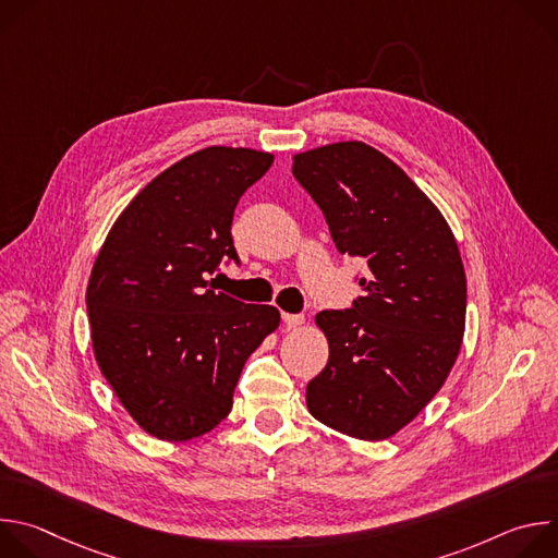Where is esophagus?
Returning a JSON list of instances; mask_svg holds the SVG:
<instances>
[{
    "mask_svg": "<svg viewBox=\"0 0 558 558\" xmlns=\"http://www.w3.org/2000/svg\"><path fill=\"white\" fill-rule=\"evenodd\" d=\"M282 323L287 325V329H295L304 323V315L302 313H282Z\"/></svg>",
    "mask_w": 558,
    "mask_h": 558,
    "instance_id": "34e87169",
    "label": "esophagus"
}]
</instances>
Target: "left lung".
Listing matches in <instances>:
<instances>
[{"label": "left lung", "mask_w": 558, "mask_h": 558, "mask_svg": "<svg viewBox=\"0 0 558 558\" xmlns=\"http://www.w3.org/2000/svg\"><path fill=\"white\" fill-rule=\"evenodd\" d=\"M293 177L323 209L340 254L364 260L362 295L315 325L329 362L306 384L308 413L349 437L404 428L446 381L465 327V274L428 196L362 141L293 156Z\"/></svg>", "instance_id": "1"}]
</instances>
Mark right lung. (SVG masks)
<instances>
[{
    "instance_id": "add662e5",
    "label": "right lung",
    "mask_w": 558,
    "mask_h": 558,
    "mask_svg": "<svg viewBox=\"0 0 558 558\" xmlns=\"http://www.w3.org/2000/svg\"><path fill=\"white\" fill-rule=\"evenodd\" d=\"M247 147H205L149 181L112 225L86 304L99 368L156 439L209 433L233 404L247 357L280 325L269 304L216 291L222 258L241 265L233 209L271 168Z\"/></svg>"
}]
</instances>
